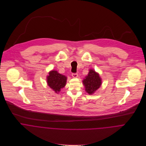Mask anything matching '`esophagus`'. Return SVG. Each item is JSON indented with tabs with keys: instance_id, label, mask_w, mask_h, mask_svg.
Segmentation results:
<instances>
[{
	"instance_id": "1",
	"label": "esophagus",
	"mask_w": 146,
	"mask_h": 146,
	"mask_svg": "<svg viewBox=\"0 0 146 146\" xmlns=\"http://www.w3.org/2000/svg\"><path fill=\"white\" fill-rule=\"evenodd\" d=\"M72 76L73 78H76L78 77V74H76V73H73V74H72Z\"/></svg>"
}]
</instances>
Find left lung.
I'll list each match as a JSON object with an SVG mask.
<instances>
[{
	"label": "left lung",
	"mask_w": 146,
	"mask_h": 146,
	"mask_svg": "<svg viewBox=\"0 0 146 146\" xmlns=\"http://www.w3.org/2000/svg\"><path fill=\"white\" fill-rule=\"evenodd\" d=\"M85 91L89 94H93L102 84L100 75L94 70L90 69L89 73L83 80Z\"/></svg>",
	"instance_id": "left-lung-1"
}]
</instances>
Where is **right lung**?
<instances>
[{"label":"right lung","instance_id":"right-lung-1","mask_svg":"<svg viewBox=\"0 0 146 146\" xmlns=\"http://www.w3.org/2000/svg\"><path fill=\"white\" fill-rule=\"evenodd\" d=\"M46 78L48 85L56 93H59L61 89L66 85L67 82V77L56 70L50 71Z\"/></svg>","mask_w":146,"mask_h":146}]
</instances>
